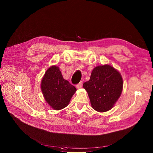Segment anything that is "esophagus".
<instances>
[{
    "label": "esophagus",
    "instance_id": "esophagus-1",
    "mask_svg": "<svg viewBox=\"0 0 153 153\" xmlns=\"http://www.w3.org/2000/svg\"><path fill=\"white\" fill-rule=\"evenodd\" d=\"M82 83H83L82 81H80V82L76 85V87L78 88V89L81 88L82 87Z\"/></svg>",
    "mask_w": 153,
    "mask_h": 153
}]
</instances>
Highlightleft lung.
Instances as JSON below:
<instances>
[{
	"instance_id": "left-lung-1",
	"label": "left lung",
	"mask_w": 153,
	"mask_h": 153,
	"mask_svg": "<svg viewBox=\"0 0 153 153\" xmlns=\"http://www.w3.org/2000/svg\"><path fill=\"white\" fill-rule=\"evenodd\" d=\"M123 86L121 74L108 65L95 67L90 79L83 84L92 107L98 112H106L114 107L121 94Z\"/></svg>"
}]
</instances>
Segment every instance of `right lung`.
<instances>
[{"instance_id": "add662e5", "label": "right lung", "mask_w": 153, "mask_h": 153, "mask_svg": "<svg viewBox=\"0 0 153 153\" xmlns=\"http://www.w3.org/2000/svg\"><path fill=\"white\" fill-rule=\"evenodd\" d=\"M44 98L55 110L66 107L76 91V88L63 78L59 67L52 66L45 72L41 82Z\"/></svg>"}]
</instances>
